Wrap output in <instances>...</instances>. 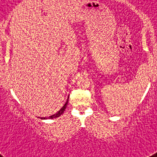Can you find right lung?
<instances>
[{"label":"right lung","mask_w":157,"mask_h":157,"mask_svg":"<svg viewBox=\"0 0 157 157\" xmlns=\"http://www.w3.org/2000/svg\"><path fill=\"white\" fill-rule=\"evenodd\" d=\"M67 103H68V99L67 100L66 103L63 105V107H62L61 109L59 110V112H57V113H55V114L52 115V116H50V117H41V119H54V118H56V117H60L63 113V112L65 111V109H66V107H67Z\"/></svg>","instance_id":"right-lung-1"}]
</instances>
